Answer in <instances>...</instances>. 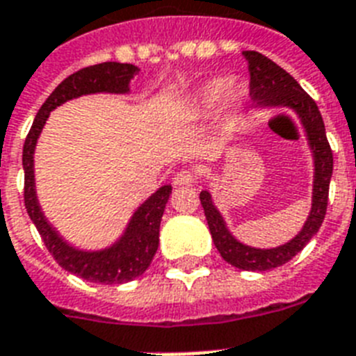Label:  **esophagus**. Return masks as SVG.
<instances>
[{"label":"esophagus","mask_w":356,"mask_h":356,"mask_svg":"<svg viewBox=\"0 0 356 356\" xmlns=\"http://www.w3.org/2000/svg\"><path fill=\"white\" fill-rule=\"evenodd\" d=\"M197 175L190 170H181L173 175V184H177V186H188V184L195 183Z\"/></svg>","instance_id":"esophagus-1"}]
</instances>
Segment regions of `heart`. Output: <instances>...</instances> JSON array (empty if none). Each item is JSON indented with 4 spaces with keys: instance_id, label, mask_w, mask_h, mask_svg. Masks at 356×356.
<instances>
[{
    "instance_id": "1",
    "label": "heart",
    "mask_w": 356,
    "mask_h": 356,
    "mask_svg": "<svg viewBox=\"0 0 356 356\" xmlns=\"http://www.w3.org/2000/svg\"><path fill=\"white\" fill-rule=\"evenodd\" d=\"M224 101L226 108H235L243 101V90L229 77H213L199 88L197 106L202 112H210L217 104Z\"/></svg>"
}]
</instances>
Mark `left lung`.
I'll return each instance as SVG.
<instances>
[{"label": "left lung", "mask_w": 356, "mask_h": 356, "mask_svg": "<svg viewBox=\"0 0 356 356\" xmlns=\"http://www.w3.org/2000/svg\"><path fill=\"white\" fill-rule=\"evenodd\" d=\"M244 58L248 61L250 70V95L257 104H271V106H289L298 113V118L306 128L309 146L315 157V184H313V204L312 213L304 224L302 232L288 244L271 250H257V248L244 246L232 237L222 217L211 202V195L208 192H201L199 199L204 208L206 220L210 226V234L213 238L215 248L219 250L220 257L228 264L235 266L238 270L246 271H266L286 264L302 252L316 235L318 228L327 210V195H330V181L333 173V152L325 137V128L322 115L318 112L315 101L304 92V88L289 76L284 68L277 63L268 59L266 56L253 50H246Z\"/></svg>", "instance_id": "8db88e82"}]
</instances>
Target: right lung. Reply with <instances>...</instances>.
<instances>
[{"label":"right lung","instance_id":"right-lung-1","mask_svg":"<svg viewBox=\"0 0 356 356\" xmlns=\"http://www.w3.org/2000/svg\"><path fill=\"white\" fill-rule=\"evenodd\" d=\"M136 72L137 68L130 63L112 61L74 72L65 81L59 83L58 88L49 95V99L41 104L23 145V170H25L23 197H25L26 211L40 232L44 246L61 268L81 279L99 284H122L137 279L148 270L159 246L161 217L172 193V186H161L145 204H141L118 244L94 253L74 250L47 222L38 204L34 190V148L44 121L56 106L79 95L95 94V92L124 94L128 92V83Z\"/></svg>","mask_w":356,"mask_h":356}]
</instances>
